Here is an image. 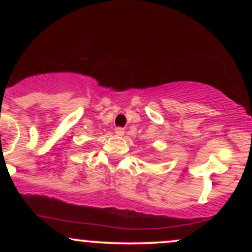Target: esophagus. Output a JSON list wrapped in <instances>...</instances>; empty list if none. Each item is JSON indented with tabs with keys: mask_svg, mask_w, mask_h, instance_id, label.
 <instances>
[{
	"mask_svg": "<svg viewBox=\"0 0 252 252\" xmlns=\"http://www.w3.org/2000/svg\"><path fill=\"white\" fill-rule=\"evenodd\" d=\"M115 132H116L117 136H123L124 135V129L121 128V126H117L116 130H115Z\"/></svg>",
	"mask_w": 252,
	"mask_h": 252,
	"instance_id": "esophagus-1",
	"label": "esophagus"
}]
</instances>
